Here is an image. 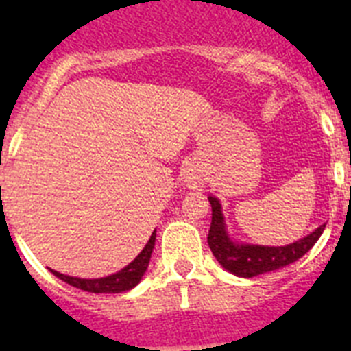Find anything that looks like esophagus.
Segmentation results:
<instances>
[{"mask_svg": "<svg viewBox=\"0 0 351 351\" xmlns=\"http://www.w3.org/2000/svg\"><path fill=\"white\" fill-rule=\"evenodd\" d=\"M184 182L188 188H191V190H200L204 186V182H206V179H204V172L198 167H190V169H186L184 172Z\"/></svg>", "mask_w": 351, "mask_h": 351, "instance_id": "esophagus-1", "label": "esophagus"}]
</instances>
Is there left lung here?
Masks as SVG:
<instances>
[{"label":"left lung","mask_w":351,"mask_h":351,"mask_svg":"<svg viewBox=\"0 0 351 351\" xmlns=\"http://www.w3.org/2000/svg\"><path fill=\"white\" fill-rule=\"evenodd\" d=\"M209 202L213 207V221H210L207 243H209L210 251L219 262V265L239 278H253V276L278 271V269H283L290 263L297 262L300 256L306 255L315 246L322 232L325 230V225H320L315 232L299 239L295 243L287 244V246H258V244L235 243L226 232L219 200L210 195Z\"/></svg>","instance_id":"left-lung-1"}]
</instances>
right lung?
I'll list each match as a JSON object with an SVG mask.
<instances>
[{
  "mask_svg": "<svg viewBox=\"0 0 351 351\" xmlns=\"http://www.w3.org/2000/svg\"><path fill=\"white\" fill-rule=\"evenodd\" d=\"M154 241H156V230L153 232L151 239L147 241L144 250L141 251V255L128 263L125 269H121L116 274H110L107 278H98V280H80V278H73V276L61 274L58 271H52L56 278L63 280L64 283L71 285V287L80 288L84 291H91V293H121V291H128L133 287H137L141 283L142 276L145 274L151 260V253H153Z\"/></svg>",
  "mask_w": 351,
  "mask_h": 351,
  "instance_id": "right-lung-1",
  "label": "right lung"
}]
</instances>
